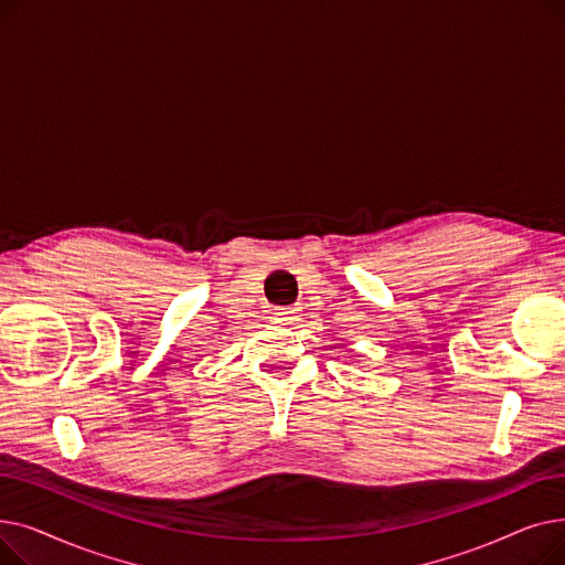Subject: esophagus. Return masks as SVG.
Masks as SVG:
<instances>
[{
    "instance_id": "esophagus-1",
    "label": "esophagus",
    "mask_w": 565,
    "mask_h": 565,
    "mask_svg": "<svg viewBox=\"0 0 565 565\" xmlns=\"http://www.w3.org/2000/svg\"><path fill=\"white\" fill-rule=\"evenodd\" d=\"M300 307H279V309H275V320L277 322H295V320H300Z\"/></svg>"
}]
</instances>
